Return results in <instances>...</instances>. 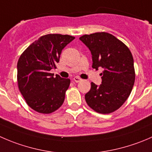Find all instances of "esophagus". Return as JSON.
<instances>
[{
	"mask_svg": "<svg viewBox=\"0 0 152 152\" xmlns=\"http://www.w3.org/2000/svg\"><path fill=\"white\" fill-rule=\"evenodd\" d=\"M73 81H74L75 82H76V83H78V82H80L81 81H82V79H80V78L78 77V76H76V77L73 78Z\"/></svg>",
	"mask_w": 152,
	"mask_h": 152,
	"instance_id": "esophagus-1",
	"label": "esophagus"
}]
</instances>
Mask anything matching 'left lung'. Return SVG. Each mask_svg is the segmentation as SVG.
I'll use <instances>...</instances> for the list:
<instances>
[{
  "label": "left lung",
  "mask_w": 152,
  "mask_h": 152,
  "mask_svg": "<svg viewBox=\"0 0 152 152\" xmlns=\"http://www.w3.org/2000/svg\"><path fill=\"white\" fill-rule=\"evenodd\" d=\"M90 49L92 67L104 69L100 85L91 83L85 100L90 108L109 114L120 108L131 93L135 79L134 59L128 47L107 32L85 34L79 38Z\"/></svg>",
  "instance_id": "obj_1"
}]
</instances>
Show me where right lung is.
Wrapping results in <instances>:
<instances>
[{
  "label": "right lung",
  "mask_w": 152,
  "mask_h": 152,
  "mask_svg": "<svg viewBox=\"0 0 152 152\" xmlns=\"http://www.w3.org/2000/svg\"><path fill=\"white\" fill-rule=\"evenodd\" d=\"M75 39L70 35L49 34L40 37L23 51L18 62V84L21 94L32 110L49 114L63 104L70 80L53 76L61 52Z\"/></svg>",
  "instance_id": "right-lung-1"
}]
</instances>
